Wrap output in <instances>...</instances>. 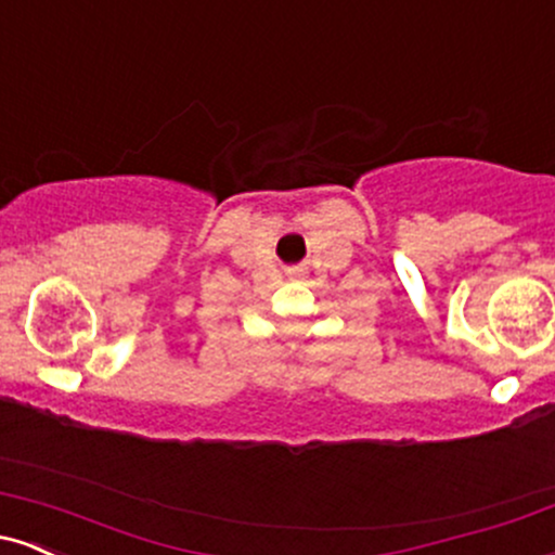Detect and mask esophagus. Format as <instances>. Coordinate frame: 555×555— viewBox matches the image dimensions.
I'll list each match as a JSON object with an SVG mask.
<instances>
[{
  "label": "esophagus",
  "instance_id": "1",
  "mask_svg": "<svg viewBox=\"0 0 555 555\" xmlns=\"http://www.w3.org/2000/svg\"><path fill=\"white\" fill-rule=\"evenodd\" d=\"M286 273H289V276H302L305 269H302V266H295V269H289Z\"/></svg>",
  "mask_w": 555,
  "mask_h": 555
}]
</instances>
